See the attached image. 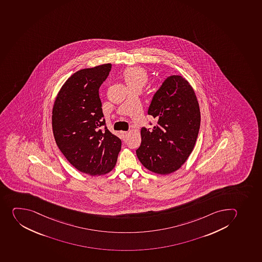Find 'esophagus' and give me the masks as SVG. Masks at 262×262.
I'll return each instance as SVG.
<instances>
[{
    "label": "esophagus",
    "mask_w": 262,
    "mask_h": 262,
    "mask_svg": "<svg viewBox=\"0 0 262 262\" xmlns=\"http://www.w3.org/2000/svg\"><path fill=\"white\" fill-rule=\"evenodd\" d=\"M120 135H121L122 139L125 140L127 137L128 132H120Z\"/></svg>",
    "instance_id": "esophagus-1"
}]
</instances>
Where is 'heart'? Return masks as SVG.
Wrapping results in <instances>:
<instances>
[{"label": "heart", "mask_w": 262, "mask_h": 262, "mask_svg": "<svg viewBox=\"0 0 262 262\" xmlns=\"http://www.w3.org/2000/svg\"><path fill=\"white\" fill-rule=\"evenodd\" d=\"M124 77L128 86L134 84L144 85L147 80L146 72L140 68H130L126 70Z\"/></svg>", "instance_id": "obj_1"}]
</instances>
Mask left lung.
Wrapping results in <instances>:
<instances>
[{
	"label": "left lung",
	"instance_id": "8db88e82",
	"mask_svg": "<svg viewBox=\"0 0 262 262\" xmlns=\"http://www.w3.org/2000/svg\"><path fill=\"white\" fill-rule=\"evenodd\" d=\"M147 114L158 125L151 130L142 128L137 158L154 173L174 172L190 156L199 133L201 114L194 90L184 77L171 75L154 94Z\"/></svg>",
	"mask_w": 262,
	"mask_h": 262
}]
</instances>
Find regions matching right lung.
I'll return each instance as SVG.
<instances>
[{"label":"right lung","instance_id":"1","mask_svg":"<svg viewBox=\"0 0 262 262\" xmlns=\"http://www.w3.org/2000/svg\"><path fill=\"white\" fill-rule=\"evenodd\" d=\"M111 67L104 64L72 75L60 89L52 111L58 147L75 168L91 176L112 170L121 148V140L106 126L99 95Z\"/></svg>","mask_w":262,"mask_h":262}]
</instances>
